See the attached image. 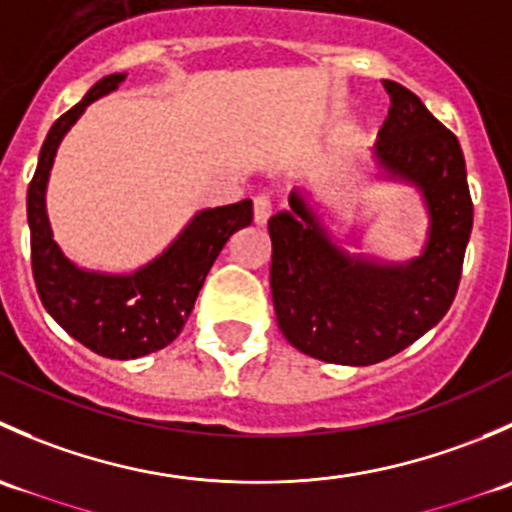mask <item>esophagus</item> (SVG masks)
<instances>
[{
    "instance_id": "esophagus-1",
    "label": "esophagus",
    "mask_w": 512,
    "mask_h": 512,
    "mask_svg": "<svg viewBox=\"0 0 512 512\" xmlns=\"http://www.w3.org/2000/svg\"><path fill=\"white\" fill-rule=\"evenodd\" d=\"M270 215H272V198L267 193H260L255 198V223L267 225Z\"/></svg>"
}]
</instances>
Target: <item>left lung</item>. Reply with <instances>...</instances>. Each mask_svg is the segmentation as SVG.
<instances>
[{
    "instance_id": "obj_1",
    "label": "left lung",
    "mask_w": 512,
    "mask_h": 512,
    "mask_svg": "<svg viewBox=\"0 0 512 512\" xmlns=\"http://www.w3.org/2000/svg\"><path fill=\"white\" fill-rule=\"evenodd\" d=\"M389 116L371 148L376 180L421 193L428 215L421 255L406 262L349 252L307 190L270 218V285L277 324L294 349L329 364L369 366L436 327L456 297L473 227L466 160L458 138L421 98L384 81Z\"/></svg>"
}]
</instances>
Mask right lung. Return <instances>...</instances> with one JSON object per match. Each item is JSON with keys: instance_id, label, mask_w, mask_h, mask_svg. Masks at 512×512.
<instances>
[{"instance_id": "1", "label": "right lung", "mask_w": 512, "mask_h": 512, "mask_svg": "<svg viewBox=\"0 0 512 512\" xmlns=\"http://www.w3.org/2000/svg\"><path fill=\"white\" fill-rule=\"evenodd\" d=\"M123 81L126 74L103 76L51 126L27 193L32 272L41 304L76 342L118 361L158 352L178 337L225 242L252 223V200L200 210L158 257L133 272L84 270L64 255L46 215L56 151L86 108Z\"/></svg>"}]
</instances>
